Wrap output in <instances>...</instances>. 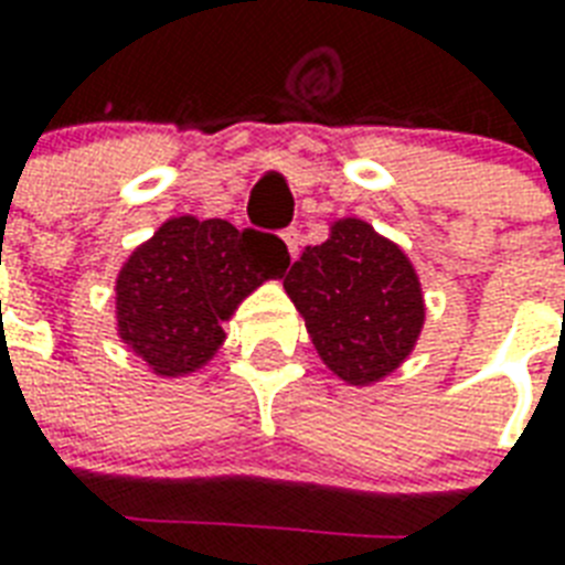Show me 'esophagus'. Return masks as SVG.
Wrapping results in <instances>:
<instances>
[{"label": "esophagus", "mask_w": 565, "mask_h": 565, "mask_svg": "<svg viewBox=\"0 0 565 565\" xmlns=\"http://www.w3.org/2000/svg\"><path fill=\"white\" fill-rule=\"evenodd\" d=\"M284 237V243H287V248H290V257H296L299 255V246H301V234L296 228H287L281 234Z\"/></svg>", "instance_id": "obj_1"}]
</instances>
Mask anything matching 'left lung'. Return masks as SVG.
I'll list each match as a JSON object with an SVG mask.
<instances>
[{
    "mask_svg": "<svg viewBox=\"0 0 565 565\" xmlns=\"http://www.w3.org/2000/svg\"><path fill=\"white\" fill-rule=\"evenodd\" d=\"M284 290L322 363L352 386L398 370L425 326L419 275L407 255L354 216L337 220L322 246L301 252Z\"/></svg>",
    "mask_w": 565,
    "mask_h": 565,
    "instance_id": "1",
    "label": "left lung"
}]
</instances>
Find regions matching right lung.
Listing matches in <instances>:
<instances>
[{
	"mask_svg": "<svg viewBox=\"0 0 565 565\" xmlns=\"http://www.w3.org/2000/svg\"><path fill=\"white\" fill-rule=\"evenodd\" d=\"M287 266L290 252L275 234L172 216L119 269V340L154 375H190L216 354L222 322L239 301L269 278H284Z\"/></svg>",
	"mask_w": 565,
	"mask_h": 565,
	"instance_id": "add662e5",
	"label": "right lung"
}]
</instances>
